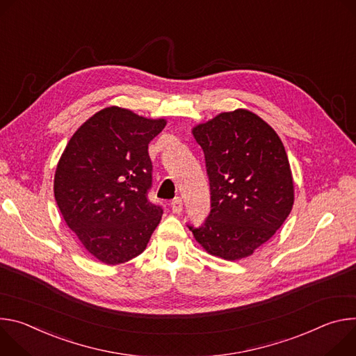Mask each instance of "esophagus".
<instances>
[{
	"mask_svg": "<svg viewBox=\"0 0 356 356\" xmlns=\"http://www.w3.org/2000/svg\"><path fill=\"white\" fill-rule=\"evenodd\" d=\"M171 209H172L174 213H181L182 212V200L179 198V196H177V198L172 200Z\"/></svg>",
	"mask_w": 356,
	"mask_h": 356,
	"instance_id": "34e87169",
	"label": "esophagus"
}]
</instances>
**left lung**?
<instances>
[{
	"mask_svg": "<svg viewBox=\"0 0 356 356\" xmlns=\"http://www.w3.org/2000/svg\"><path fill=\"white\" fill-rule=\"evenodd\" d=\"M205 154L211 213L188 226L212 256L239 260L280 229L294 204L290 163L280 137L245 108L220 113L192 129Z\"/></svg>",
	"mask_w": 356,
	"mask_h": 356,
	"instance_id": "obj_1",
	"label": "left lung"
}]
</instances>
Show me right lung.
<instances>
[{
	"label": "right lung",
	"mask_w": 356,
	"mask_h": 356,
	"mask_svg": "<svg viewBox=\"0 0 356 356\" xmlns=\"http://www.w3.org/2000/svg\"><path fill=\"white\" fill-rule=\"evenodd\" d=\"M165 124L164 118L106 107L77 129L58 163L59 211L85 249L106 264L143 253L161 220L163 208L148 200V144Z\"/></svg>",
	"instance_id": "1"
}]
</instances>
